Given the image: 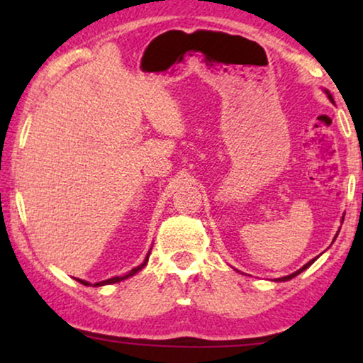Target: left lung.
<instances>
[{"mask_svg":"<svg viewBox=\"0 0 363 363\" xmlns=\"http://www.w3.org/2000/svg\"><path fill=\"white\" fill-rule=\"evenodd\" d=\"M329 99H330V101H332V96H329ZM314 261H315V259H312V261H309V262H307V264H306V266H302L299 271L292 272V274H289V276H286V277H281V279H279V281H289V279H292V277H294V276H297V274H301V272H302V271H304V269H307V267H309V266H311V264H312V262H314Z\"/></svg>","mask_w":363,"mask_h":363,"instance_id":"1","label":"left lung"}]
</instances>
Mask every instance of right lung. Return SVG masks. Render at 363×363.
Returning a JSON list of instances; mask_svg holds the SVG:
<instances>
[{
  "instance_id": "add662e5",
  "label": "right lung",
  "mask_w": 363,
  "mask_h": 363,
  "mask_svg": "<svg viewBox=\"0 0 363 363\" xmlns=\"http://www.w3.org/2000/svg\"><path fill=\"white\" fill-rule=\"evenodd\" d=\"M147 264V259H145V262H143V264H140V266H138V267H133V269L130 271V272H128V274H125V276H122V277H112V279H107V281H102V282H96V284H94V286H104V284H113V282H118V281H123V279H127V277H130V276H133V274H135V272H138V271H140L142 269V267L143 266H145ZM79 282H82V284L84 286H87L89 284V282H86V281H81V279H77Z\"/></svg>"
}]
</instances>
